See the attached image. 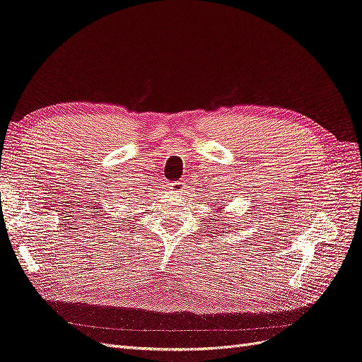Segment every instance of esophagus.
I'll return each mask as SVG.
<instances>
[{"instance_id": "1", "label": "esophagus", "mask_w": 362, "mask_h": 362, "mask_svg": "<svg viewBox=\"0 0 362 362\" xmlns=\"http://www.w3.org/2000/svg\"><path fill=\"white\" fill-rule=\"evenodd\" d=\"M170 185V189L171 191H180V187H182V182H173V183H168Z\"/></svg>"}]
</instances>
